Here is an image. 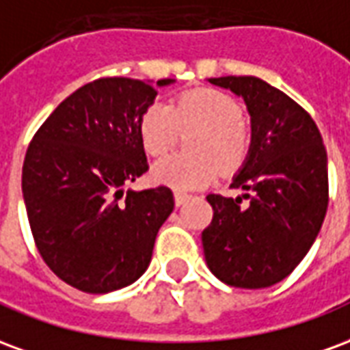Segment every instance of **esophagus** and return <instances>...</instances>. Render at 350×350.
I'll use <instances>...</instances> for the list:
<instances>
[{"label": "esophagus", "instance_id": "34e87169", "mask_svg": "<svg viewBox=\"0 0 350 350\" xmlns=\"http://www.w3.org/2000/svg\"><path fill=\"white\" fill-rule=\"evenodd\" d=\"M189 198H191V195H187V193H183V191H174L176 206H182L183 202H187Z\"/></svg>", "mask_w": 350, "mask_h": 350}]
</instances>
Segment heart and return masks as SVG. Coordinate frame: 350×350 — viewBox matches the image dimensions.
<instances>
[{"mask_svg": "<svg viewBox=\"0 0 350 350\" xmlns=\"http://www.w3.org/2000/svg\"><path fill=\"white\" fill-rule=\"evenodd\" d=\"M193 153H176L157 161L152 168L155 182L176 189L202 187L219 172L242 167L251 148V133L243 122L242 107L228 93L213 88L183 92L170 105L155 100L138 122V137L148 155L170 152L183 133Z\"/></svg>", "mask_w": 350, "mask_h": 350, "instance_id": "obj_1", "label": "heart"}]
</instances>
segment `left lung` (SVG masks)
<instances>
[{"mask_svg": "<svg viewBox=\"0 0 350 350\" xmlns=\"http://www.w3.org/2000/svg\"><path fill=\"white\" fill-rule=\"evenodd\" d=\"M212 84L242 95L253 146L230 183L242 197L208 195L213 219L202 232L208 268L240 288H266L306 257L328 208L323 137L308 110L257 77H221Z\"/></svg>", "mask_w": 350, "mask_h": 350, "instance_id": "1", "label": "left lung"}]
</instances>
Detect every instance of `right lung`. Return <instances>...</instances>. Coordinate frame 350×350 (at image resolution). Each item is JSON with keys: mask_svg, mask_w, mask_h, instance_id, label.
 <instances>
[{"mask_svg": "<svg viewBox=\"0 0 350 350\" xmlns=\"http://www.w3.org/2000/svg\"><path fill=\"white\" fill-rule=\"evenodd\" d=\"M155 95L142 80H93L59 103L27 146L22 193L33 242L50 270L82 293L137 281L174 210L165 185L123 191L150 168L138 122Z\"/></svg>", "mask_w": 350, "mask_h": 350, "instance_id": "add662e5", "label": "right lung"}]
</instances>
